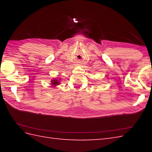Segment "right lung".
Here are the masks:
<instances>
[{
  "label": "right lung",
  "mask_w": 152,
  "mask_h": 152,
  "mask_svg": "<svg viewBox=\"0 0 152 152\" xmlns=\"http://www.w3.org/2000/svg\"><path fill=\"white\" fill-rule=\"evenodd\" d=\"M59 84V80L54 79L53 80H51V85L53 86H56Z\"/></svg>",
  "instance_id": "right-lung-1"
}]
</instances>
